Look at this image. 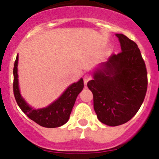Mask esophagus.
<instances>
[{
	"mask_svg": "<svg viewBox=\"0 0 159 159\" xmlns=\"http://www.w3.org/2000/svg\"><path fill=\"white\" fill-rule=\"evenodd\" d=\"M92 78V75H91V73H86L85 75H84V82H85V84L87 83L89 81H90V79Z\"/></svg>",
	"mask_w": 159,
	"mask_h": 159,
	"instance_id": "1",
	"label": "esophagus"
}]
</instances>
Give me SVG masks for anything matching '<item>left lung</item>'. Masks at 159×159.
Returning <instances> with one entry per match:
<instances>
[{"label": "left lung", "instance_id": "left-lung-1", "mask_svg": "<svg viewBox=\"0 0 159 159\" xmlns=\"http://www.w3.org/2000/svg\"><path fill=\"white\" fill-rule=\"evenodd\" d=\"M116 36L121 52L102 64L87 83L97 117L109 126L123 125L135 116L148 86L147 70L137 44L125 34Z\"/></svg>", "mask_w": 159, "mask_h": 159}]
</instances>
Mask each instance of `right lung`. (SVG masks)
I'll return each instance as SVG.
<instances>
[{"label": "right lung", "mask_w": 159, "mask_h": 159, "mask_svg": "<svg viewBox=\"0 0 159 159\" xmlns=\"http://www.w3.org/2000/svg\"><path fill=\"white\" fill-rule=\"evenodd\" d=\"M18 55L16 57L14 67V94L16 102L21 110L30 120L45 128H57L65 125L69 120L76 98L84 87L83 79L72 84L57 101L45 108L34 110L22 98L18 89Z\"/></svg>", "instance_id": "obj_1"}]
</instances>
